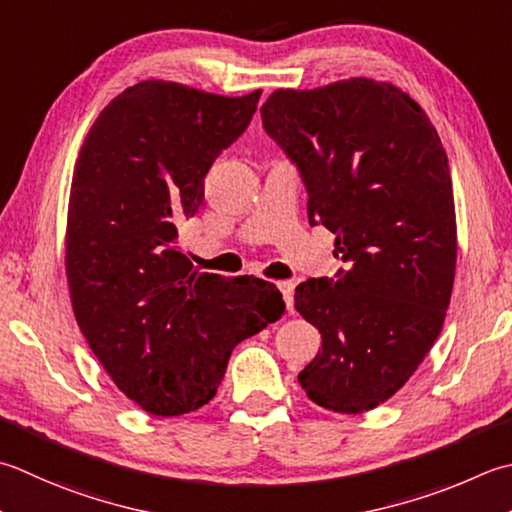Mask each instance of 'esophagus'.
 <instances>
[{
	"label": "esophagus",
	"mask_w": 512,
	"mask_h": 512,
	"mask_svg": "<svg viewBox=\"0 0 512 512\" xmlns=\"http://www.w3.org/2000/svg\"><path fill=\"white\" fill-rule=\"evenodd\" d=\"M279 290H282V295L286 299V306L290 313H293V304H295V282H290V279H286V282H279L277 284Z\"/></svg>",
	"instance_id": "34e87169"
}]
</instances>
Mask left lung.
I'll list each match as a JSON object with an SVG mask.
<instances>
[{
	"instance_id": "8db88e82",
	"label": "left lung",
	"mask_w": 512,
	"mask_h": 512,
	"mask_svg": "<svg viewBox=\"0 0 512 512\" xmlns=\"http://www.w3.org/2000/svg\"><path fill=\"white\" fill-rule=\"evenodd\" d=\"M262 122L299 166L308 222L333 230L346 266L295 290L297 313L322 333L299 384L317 406L366 413L442 333L457 262L446 150L413 97L368 77L277 88Z\"/></svg>"
}]
</instances>
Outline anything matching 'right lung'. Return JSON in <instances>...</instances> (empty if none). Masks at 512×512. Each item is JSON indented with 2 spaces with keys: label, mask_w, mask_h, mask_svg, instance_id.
<instances>
[{
  "label": "right lung",
  "mask_w": 512,
  "mask_h": 512,
  "mask_svg": "<svg viewBox=\"0 0 512 512\" xmlns=\"http://www.w3.org/2000/svg\"><path fill=\"white\" fill-rule=\"evenodd\" d=\"M262 90L226 97L144 79L99 113L79 150L66 219L70 304L115 386L155 417L215 397L230 353L284 315L275 284L197 273L179 224L244 133Z\"/></svg>",
  "instance_id": "right-lung-1"
}]
</instances>
